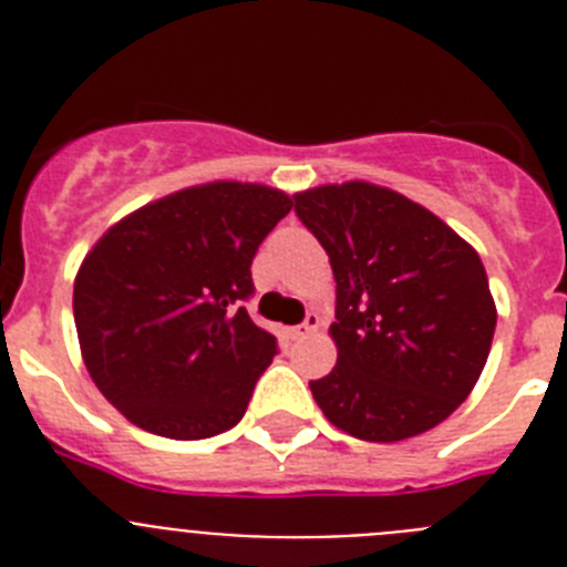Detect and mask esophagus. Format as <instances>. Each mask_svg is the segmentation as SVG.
Segmentation results:
<instances>
[{
  "instance_id": "esophagus-1",
  "label": "esophagus",
  "mask_w": 567,
  "mask_h": 567,
  "mask_svg": "<svg viewBox=\"0 0 567 567\" xmlns=\"http://www.w3.org/2000/svg\"><path fill=\"white\" fill-rule=\"evenodd\" d=\"M320 329V315H307V320L300 323V327L289 329V334H292V340H300V338H309L312 332H318Z\"/></svg>"
}]
</instances>
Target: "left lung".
<instances>
[{"mask_svg": "<svg viewBox=\"0 0 567 567\" xmlns=\"http://www.w3.org/2000/svg\"><path fill=\"white\" fill-rule=\"evenodd\" d=\"M338 284V363L312 380L340 432L417 437L463 403L488 360L497 307L477 249L432 209L369 182L295 193Z\"/></svg>", "mask_w": 567, "mask_h": 567, "instance_id": "8db88e82", "label": "left lung"}]
</instances>
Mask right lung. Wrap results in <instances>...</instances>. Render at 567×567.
Returning <instances> with one entry per match:
<instances>
[{"instance_id": "obj_1", "label": "right lung", "mask_w": 567, "mask_h": 567, "mask_svg": "<svg viewBox=\"0 0 567 567\" xmlns=\"http://www.w3.org/2000/svg\"><path fill=\"white\" fill-rule=\"evenodd\" d=\"M292 209L284 189L209 182L115 221L73 284L79 349L99 392L169 440L227 432L278 346L240 300L260 240Z\"/></svg>"}]
</instances>
